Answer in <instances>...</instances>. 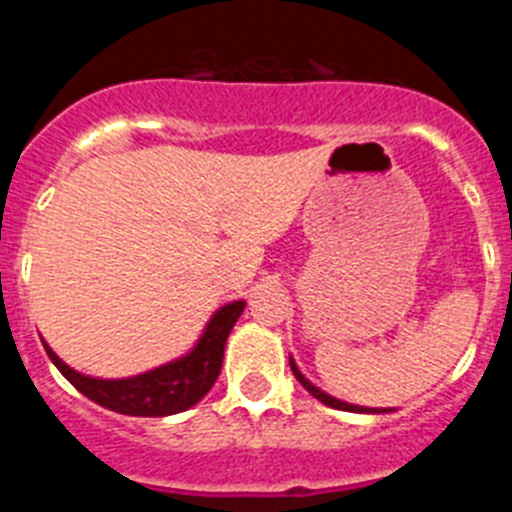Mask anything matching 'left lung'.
I'll use <instances>...</instances> for the list:
<instances>
[{
	"instance_id": "8db88e82",
	"label": "left lung",
	"mask_w": 512,
	"mask_h": 512,
	"mask_svg": "<svg viewBox=\"0 0 512 512\" xmlns=\"http://www.w3.org/2000/svg\"><path fill=\"white\" fill-rule=\"evenodd\" d=\"M289 366H292V374H295V377H297V382H300L302 387H305V390L310 392L312 397H315V400H320V402H323V405H328V408L348 410V413H374V415L392 413V408H364V405H351V402L338 400V397L328 395V392H323V390H320V387H315V384H312L310 379H307L305 374L300 372V366H297V361L292 359V356H289Z\"/></svg>"
}]
</instances>
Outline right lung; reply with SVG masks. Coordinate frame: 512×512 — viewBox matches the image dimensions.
Returning a JSON list of instances; mask_svg holds the SVG:
<instances>
[{
  "mask_svg": "<svg viewBox=\"0 0 512 512\" xmlns=\"http://www.w3.org/2000/svg\"><path fill=\"white\" fill-rule=\"evenodd\" d=\"M243 310H246V300H233L217 307L187 354L153 366L148 372L122 379H102L76 372L66 361H61V356L48 343L43 341V346L58 372L69 379L81 395L102 408L115 410L120 415H135V418H166V415L189 410L212 390L223 366L230 330L238 323Z\"/></svg>",
  "mask_w": 512,
  "mask_h": 512,
  "instance_id": "right-lung-1",
  "label": "right lung"
}]
</instances>
